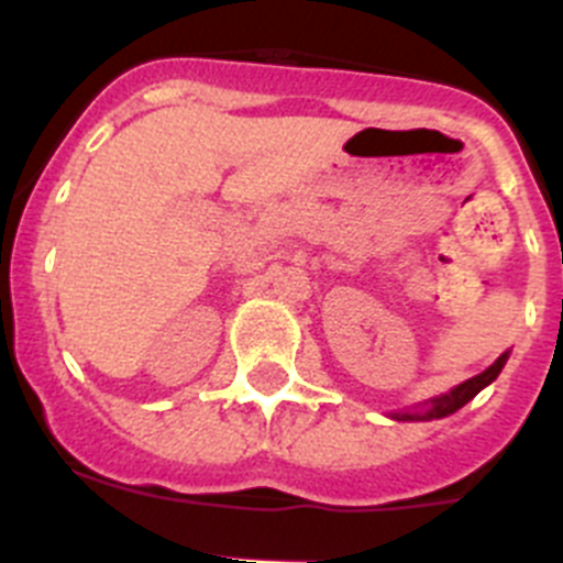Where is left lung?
<instances>
[{"label":"left lung","mask_w":563,"mask_h":563,"mask_svg":"<svg viewBox=\"0 0 563 563\" xmlns=\"http://www.w3.org/2000/svg\"><path fill=\"white\" fill-rule=\"evenodd\" d=\"M505 363H507V352H501V355L496 357V361L490 363L485 372L474 375L471 380L460 383V386H454V389L445 391V395L431 397V400H426L422 406H417L415 411H397V415H391V417H395V420H440V417L454 415V411H460L467 400H474V397L479 395L485 386H490V383L499 377V372Z\"/></svg>","instance_id":"left-lung-1"}]
</instances>
